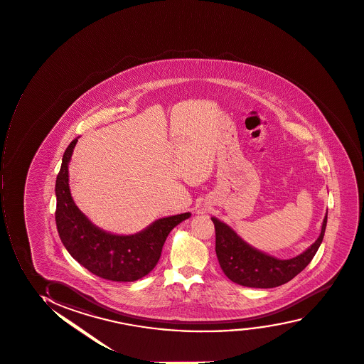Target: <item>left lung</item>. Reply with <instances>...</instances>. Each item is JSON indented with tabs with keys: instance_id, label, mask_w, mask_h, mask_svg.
<instances>
[{
	"instance_id": "left-lung-1",
	"label": "left lung",
	"mask_w": 364,
	"mask_h": 364,
	"mask_svg": "<svg viewBox=\"0 0 364 364\" xmlns=\"http://www.w3.org/2000/svg\"><path fill=\"white\" fill-rule=\"evenodd\" d=\"M215 226V250L225 275L238 285L255 289H272L284 285L311 263L324 238L328 223L325 215L321 232L313 245L292 259L274 258L245 243L232 228L211 218Z\"/></svg>"
}]
</instances>
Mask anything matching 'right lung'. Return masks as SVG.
<instances>
[{"instance_id":"obj_1","label":"right lung","mask_w":364,"mask_h":364,"mask_svg":"<svg viewBox=\"0 0 364 364\" xmlns=\"http://www.w3.org/2000/svg\"><path fill=\"white\" fill-rule=\"evenodd\" d=\"M78 138L70 141L56 178V226L62 243L73 258L105 280L131 282L148 275L158 264L162 245L172 228L191 213L162 218L131 236L106 232L90 223L70 196L68 164Z\"/></svg>"}]
</instances>
